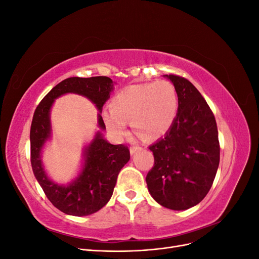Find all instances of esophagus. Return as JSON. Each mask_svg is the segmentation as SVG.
I'll use <instances>...</instances> for the list:
<instances>
[{
    "label": "esophagus",
    "mask_w": 259,
    "mask_h": 259,
    "mask_svg": "<svg viewBox=\"0 0 259 259\" xmlns=\"http://www.w3.org/2000/svg\"><path fill=\"white\" fill-rule=\"evenodd\" d=\"M140 150H142V147H139V146H132L131 149H130L131 154H134V153H136L137 151H140Z\"/></svg>",
    "instance_id": "34e87169"
}]
</instances>
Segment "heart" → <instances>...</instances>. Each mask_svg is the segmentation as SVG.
Here are the masks:
<instances>
[{"instance_id":"b5f03b06","label":"heart","mask_w":259,"mask_h":259,"mask_svg":"<svg viewBox=\"0 0 259 259\" xmlns=\"http://www.w3.org/2000/svg\"><path fill=\"white\" fill-rule=\"evenodd\" d=\"M110 111L103 112L107 128L116 137L125 135L127 123L147 139L163 136L173 125L178 112L174 85L164 80L131 85L113 96Z\"/></svg>"}]
</instances>
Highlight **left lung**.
<instances>
[{"label":"left lung","mask_w":259,"mask_h":259,"mask_svg":"<svg viewBox=\"0 0 259 259\" xmlns=\"http://www.w3.org/2000/svg\"><path fill=\"white\" fill-rule=\"evenodd\" d=\"M174 84L178 112L163 138L149 147L154 165L146 182L160 205L188 209L205 198L219 165L218 131L215 116L205 99L185 77L165 74Z\"/></svg>","instance_id":"left-lung-1"}]
</instances>
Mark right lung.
<instances>
[{"instance_id": "add662e5", "label": "right lung", "mask_w": 259, "mask_h": 259, "mask_svg": "<svg viewBox=\"0 0 259 259\" xmlns=\"http://www.w3.org/2000/svg\"><path fill=\"white\" fill-rule=\"evenodd\" d=\"M112 90L113 82L108 76L68 77L51 90L34 111L30 130L33 174L52 204L65 214L88 216L104 207L113 193L117 175L131 155L127 146L111 145L97 132L84 149V163L79 176L67 186L54 183L46 174L41 160L42 149L52 135L51 108L55 99L65 94L82 95L97 107L98 126L104 131L106 125L100 113Z\"/></svg>"}]
</instances>
